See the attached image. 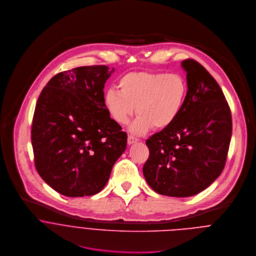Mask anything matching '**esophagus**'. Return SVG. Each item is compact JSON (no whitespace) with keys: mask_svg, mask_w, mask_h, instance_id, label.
<instances>
[{"mask_svg":"<svg viewBox=\"0 0 256 256\" xmlns=\"http://www.w3.org/2000/svg\"><path fill=\"white\" fill-rule=\"evenodd\" d=\"M138 141H139L138 138H136V137H134V136H132V135H129V136H128V144H129V145H131V144H133V143H136V142H138Z\"/></svg>","mask_w":256,"mask_h":256,"instance_id":"esophagus-1","label":"esophagus"}]
</instances>
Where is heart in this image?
Masks as SVG:
<instances>
[{
    "mask_svg": "<svg viewBox=\"0 0 256 256\" xmlns=\"http://www.w3.org/2000/svg\"><path fill=\"white\" fill-rule=\"evenodd\" d=\"M118 90L110 87L104 105L112 119L127 125L136 110L139 114L131 126L135 134H144L153 126L165 129L180 116L188 96V84L178 74L133 72L119 78Z\"/></svg>",
    "mask_w": 256,
    "mask_h": 256,
    "instance_id": "heart-1",
    "label": "heart"
}]
</instances>
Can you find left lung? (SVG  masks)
I'll return each instance as SVG.
<instances>
[{"instance_id": "left-lung-1", "label": "left lung", "mask_w": 256, "mask_h": 256, "mask_svg": "<svg viewBox=\"0 0 256 256\" xmlns=\"http://www.w3.org/2000/svg\"><path fill=\"white\" fill-rule=\"evenodd\" d=\"M188 96L178 119L146 140L143 174L158 194L190 196L206 188L224 170L232 121L222 88L196 60L182 62Z\"/></svg>"}]
</instances>
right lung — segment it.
<instances>
[{"instance_id":"right-lung-1","label":"right lung","mask_w":256,"mask_h":256,"mask_svg":"<svg viewBox=\"0 0 256 256\" xmlns=\"http://www.w3.org/2000/svg\"><path fill=\"white\" fill-rule=\"evenodd\" d=\"M114 68L89 66L56 74L42 90L32 125L34 166L66 196L99 192L127 145V133L110 118L104 86Z\"/></svg>"}]
</instances>
